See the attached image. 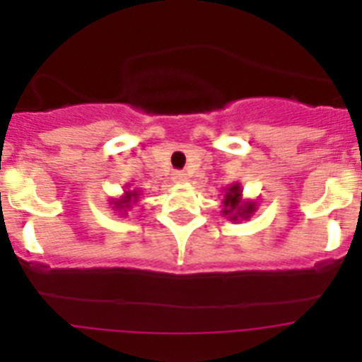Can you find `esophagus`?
<instances>
[{"instance_id":"34e87169","label":"esophagus","mask_w":362,"mask_h":362,"mask_svg":"<svg viewBox=\"0 0 362 362\" xmlns=\"http://www.w3.org/2000/svg\"><path fill=\"white\" fill-rule=\"evenodd\" d=\"M187 174H185V172H175L174 174V181L175 183H185V181H187Z\"/></svg>"}]
</instances>
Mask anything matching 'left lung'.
Instances as JSON below:
<instances>
[{
	"label": "left lung",
	"mask_w": 362,
	"mask_h": 362,
	"mask_svg": "<svg viewBox=\"0 0 362 362\" xmlns=\"http://www.w3.org/2000/svg\"><path fill=\"white\" fill-rule=\"evenodd\" d=\"M243 190L241 185L233 183L226 188L225 199H223V216H226L232 221L239 219H248L252 217V214L257 210V204L254 201H243Z\"/></svg>",
	"instance_id": "1"
}]
</instances>
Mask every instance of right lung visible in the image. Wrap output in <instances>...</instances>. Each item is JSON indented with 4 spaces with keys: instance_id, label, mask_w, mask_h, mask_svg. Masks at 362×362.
<instances>
[{
    "instance_id": "add662e5",
    "label": "right lung",
    "mask_w": 362,
    "mask_h": 362,
    "mask_svg": "<svg viewBox=\"0 0 362 362\" xmlns=\"http://www.w3.org/2000/svg\"><path fill=\"white\" fill-rule=\"evenodd\" d=\"M137 197H139V192L137 190H132V192H124V196L121 197V199H116V201H112L114 203V209L119 210L121 214H127V210L132 206V203H136Z\"/></svg>"
}]
</instances>
